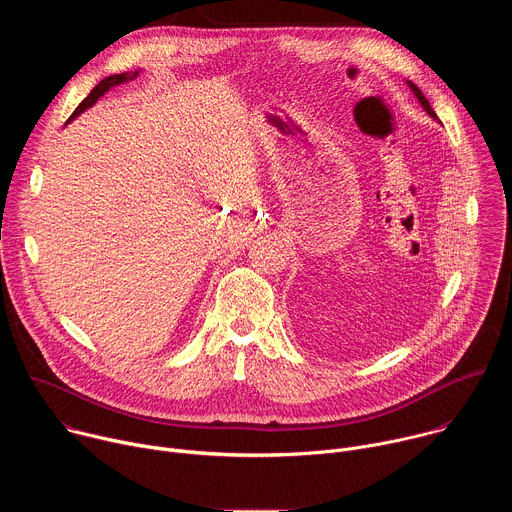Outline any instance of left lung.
<instances>
[{"instance_id":"left-lung-1","label":"left lung","mask_w":512,"mask_h":512,"mask_svg":"<svg viewBox=\"0 0 512 512\" xmlns=\"http://www.w3.org/2000/svg\"><path fill=\"white\" fill-rule=\"evenodd\" d=\"M409 87H411V91H413V93H415V97H417V99H419V103H421V105H423V109H425V111H427V113H429V115H431V117H435V111H433V109H431V105H429V101H427V99H425V95H423V93H421V91H419V89H417V87H415V85H413V83H409Z\"/></svg>"}]
</instances>
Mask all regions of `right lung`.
I'll return each instance as SVG.
<instances>
[{
    "mask_svg": "<svg viewBox=\"0 0 512 512\" xmlns=\"http://www.w3.org/2000/svg\"><path fill=\"white\" fill-rule=\"evenodd\" d=\"M137 77V72H133V75H127V72H121V75H111V77H107V79H103L91 93H89V97L75 109V113H72L70 117H68V121H72L75 119L77 115H81L85 109H89V107H93L95 103H97V99L99 97H103L111 87H115V85H121V83H125V81H129V79H135Z\"/></svg>",
    "mask_w": 512,
    "mask_h": 512,
    "instance_id": "1",
    "label": "right lung"
}]
</instances>
